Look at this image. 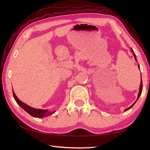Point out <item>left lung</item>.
<instances>
[{
    "label": "left lung",
    "instance_id": "left-lung-1",
    "mask_svg": "<svg viewBox=\"0 0 150 150\" xmlns=\"http://www.w3.org/2000/svg\"><path fill=\"white\" fill-rule=\"evenodd\" d=\"M131 51H132V52L133 53V56H134V59H135V61H137V56H136V54H134V51H133V50L132 49H131ZM138 67L139 68V65L138 64ZM141 77H142V76H141ZM142 90H143V83H142V79L141 78V83H140V86H139V93H138V98H137V101H136L132 105H131L130 107H129V108H126V110H125V111H128V110H129V109H131V108H132L133 106H134V104L136 103V102H137V101H138V99H139V98L140 97V96H141V94H142Z\"/></svg>",
    "mask_w": 150,
    "mask_h": 150
}]
</instances>
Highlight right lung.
Here are the masks:
<instances>
[{"label": "right lung", "instance_id": "right-lung-1", "mask_svg": "<svg viewBox=\"0 0 150 150\" xmlns=\"http://www.w3.org/2000/svg\"><path fill=\"white\" fill-rule=\"evenodd\" d=\"M12 92H13V98H14L16 101L17 102V103L19 104V105L24 110L27 112H28L30 115H31L32 116L35 117H39V118H41V117H46V116H49L50 115H52L54 112H55L56 111H49L48 110H40V109H35V108H33L29 106H28V104H25L24 103L22 102L21 101H20L18 98L16 96V94L14 93L12 89Z\"/></svg>", "mask_w": 150, "mask_h": 150}]
</instances>
